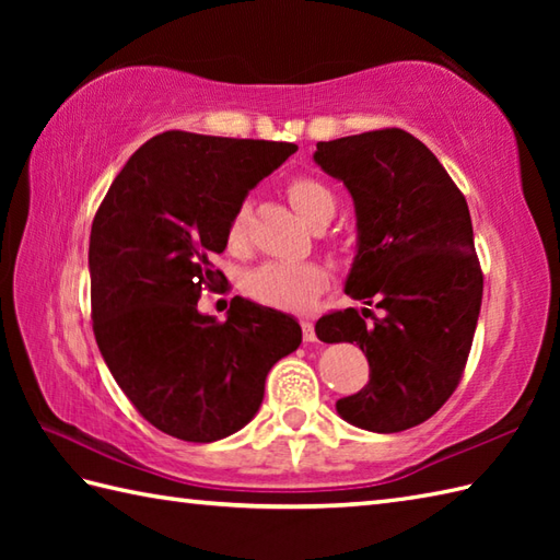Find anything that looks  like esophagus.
Listing matches in <instances>:
<instances>
[{
  "label": "esophagus",
  "mask_w": 560,
  "mask_h": 560,
  "mask_svg": "<svg viewBox=\"0 0 560 560\" xmlns=\"http://www.w3.org/2000/svg\"><path fill=\"white\" fill-rule=\"evenodd\" d=\"M301 327H303V339L305 341H315V325L311 323V319H301Z\"/></svg>",
  "instance_id": "1"
}]
</instances>
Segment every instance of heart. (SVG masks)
I'll return each instance as SVG.
<instances>
[{"mask_svg": "<svg viewBox=\"0 0 560 560\" xmlns=\"http://www.w3.org/2000/svg\"><path fill=\"white\" fill-rule=\"evenodd\" d=\"M287 195L293 209L301 217L317 225L335 213V195L311 175H293L287 183ZM225 247L231 253H243L247 245V207H235L225 223ZM329 271L319 261H265L257 269L247 271L243 291L247 299L273 311H305L327 289Z\"/></svg>", "mask_w": 560, "mask_h": 560, "instance_id": "obj_1", "label": "heart"}]
</instances>
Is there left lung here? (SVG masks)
Listing matches in <instances>:
<instances>
[{
  "mask_svg": "<svg viewBox=\"0 0 560 560\" xmlns=\"http://www.w3.org/2000/svg\"><path fill=\"white\" fill-rule=\"evenodd\" d=\"M313 159L355 205L347 293L385 313L347 307L317 319L319 339L355 341L371 365L368 385L337 411L373 433L407 431L450 399L471 351L483 273L467 199L433 151L397 127L319 141Z\"/></svg>",
  "mask_w": 560,
  "mask_h": 560,
  "instance_id": "left-lung-1",
  "label": "left lung"
}]
</instances>
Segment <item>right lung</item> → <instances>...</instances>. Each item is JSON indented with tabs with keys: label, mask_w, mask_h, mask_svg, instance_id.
Wrapping results in <instances>:
<instances>
[{
	"label": "right lung",
	"mask_w": 560,
	"mask_h": 560,
	"mask_svg": "<svg viewBox=\"0 0 560 560\" xmlns=\"http://www.w3.org/2000/svg\"><path fill=\"white\" fill-rule=\"evenodd\" d=\"M289 141L156 135L135 151L91 225L93 335L115 383L159 431L213 443L253 421L271 365L301 347L293 317L231 301L225 323L197 301L217 289L211 257Z\"/></svg>",
	"instance_id": "add662e5"
}]
</instances>
